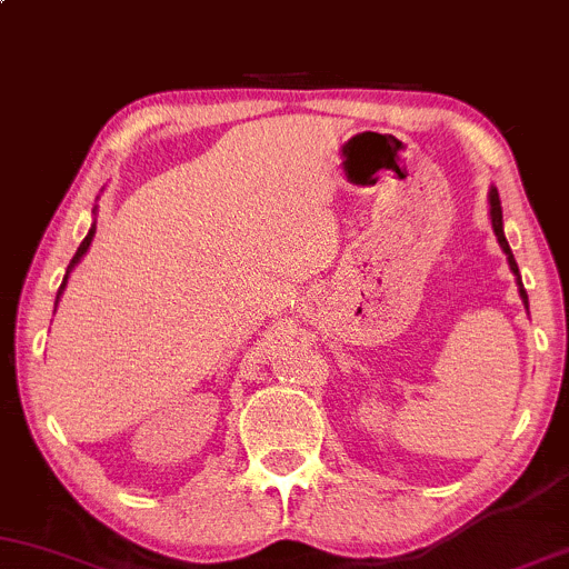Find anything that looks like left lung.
Segmentation results:
<instances>
[{
  "label": "left lung",
  "mask_w": 569,
  "mask_h": 569,
  "mask_svg": "<svg viewBox=\"0 0 569 569\" xmlns=\"http://www.w3.org/2000/svg\"><path fill=\"white\" fill-rule=\"evenodd\" d=\"M489 219H492V230H495V238H498V243L502 248V253H506L508 259V267H511V272L516 276V286H519V297L521 302H525L527 312H530V299H527V291H525V283H521V276H519V264H516L513 259V251L511 246H508L506 240V232H502V208H500V194H498V187H489Z\"/></svg>",
  "instance_id": "8db88e82"
}]
</instances>
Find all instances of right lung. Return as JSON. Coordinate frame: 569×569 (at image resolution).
I'll use <instances>...</instances> for the list:
<instances>
[{
    "label": "right lung",
    "mask_w": 569,
    "mask_h": 569,
    "mask_svg": "<svg viewBox=\"0 0 569 569\" xmlns=\"http://www.w3.org/2000/svg\"><path fill=\"white\" fill-rule=\"evenodd\" d=\"M93 213H96V208H93ZM93 238H96V221H93V224H90L88 234H84V240H82V243H80V248H77L74 259H71L69 267H67V276H63V283H61V289H58V293H56V307H58V299H61L63 289H67V283H69V276H71V270H74V267L80 264V259L84 257V253H88V248H90V243H93Z\"/></svg>",
    "instance_id": "1"
}]
</instances>
